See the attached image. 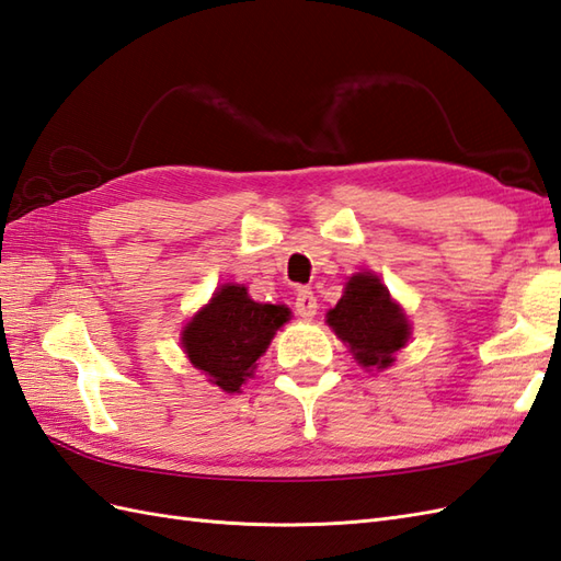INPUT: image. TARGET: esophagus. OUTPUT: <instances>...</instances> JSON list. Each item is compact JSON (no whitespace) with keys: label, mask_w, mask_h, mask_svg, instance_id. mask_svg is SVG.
<instances>
[{"label":"esophagus","mask_w":561,"mask_h":561,"mask_svg":"<svg viewBox=\"0 0 561 561\" xmlns=\"http://www.w3.org/2000/svg\"><path fill=\"white\" fill-rule=\"evenodd\" d=\"M295 311L302 319H313V313H317V297H313V293L309 288H299L297 290Z\"/></svg>","instance_id":"34e87169"}]
</instances>
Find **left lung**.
I'll return each instance as SVG.
<instances>
[{
	"instance_id": "obj_1",
	"label": "left lung",
	"mask_w": 561,
	"mask_h": 561,
	"mask_svg": "<svg viewBox=\"0 0 561 561\" xmlns=\"http://www.w3.org/2000/svg\"><path fill=\"white\" fill-rule=\"evenodd\" d=\"M325 321L368 371L388 368L412 335L402 307L374 273L352 276L343 297L325 313Z\"/></svg>"
}]
</instances>
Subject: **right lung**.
Instances as JSON below:
<instances>
[{"mask_svg": "<svg viewBox=\"0 0 561 561\" xmlns=\"http://www.w3.org/2000/svg\"><path fill=\"white\" fill-rule=\"evenodd\" d=\"M285 321H290L288 307L254 302L244 285L228 283L185 325L181 345L209 383L240 392Z\"/></svg>", "mask_w": 561, "mask_h": 561, "instance_id": "right-lung-1", "label": "right lung"}]
</instances>
